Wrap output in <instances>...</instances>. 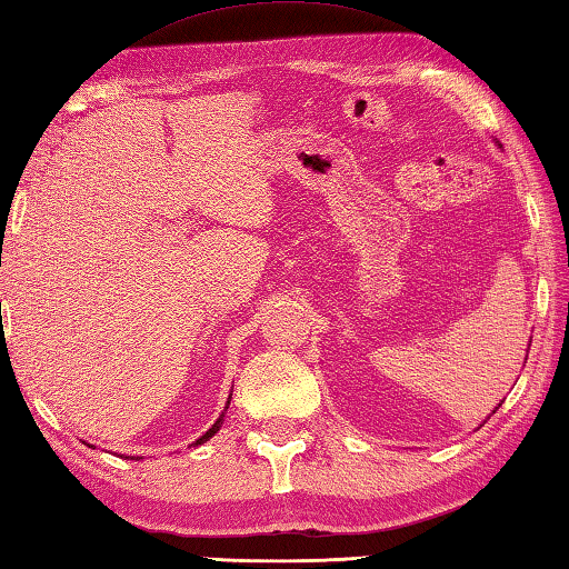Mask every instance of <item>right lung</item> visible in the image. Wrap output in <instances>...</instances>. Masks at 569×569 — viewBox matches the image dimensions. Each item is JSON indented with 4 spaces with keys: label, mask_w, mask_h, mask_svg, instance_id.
I'll use <instances>...</instances> for the list:
<instances>
[{
    "label": "right lung",
    "mask_w": 569,
    "mask_h": 569,
    "mask_svg": "<svg viewBox=\"0 0 569 569\" xmlns=\"http://www.w3.org/2000/svg\"><path fill=\"white\" fill-rule=\"evenodd\" d=\"M230 396H232V393H230ZM228 406H230V401H228ZM228 406H224V411H228ZM220 423H222V416L218 418V421H216V423H212V428H210V431H206V436H200V438H198V441H196V446H200V443H206V441H210V438H212V436H216V433L220 431Z\"/></svg>",
    "instance_id": "obj_1"
}]
</instances>
